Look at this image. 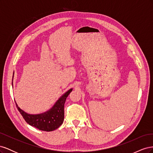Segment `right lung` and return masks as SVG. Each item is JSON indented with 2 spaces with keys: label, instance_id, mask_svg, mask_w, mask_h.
<instances>
[{
  "label": "right lung",
  "instance_id": "1",
  "mask_svg": "<svg viewBox=\"0 0 153 153\" xmlns=\"http://www.w3.org/2000/svg\"><path fill=\"white\" fill-rule=\"evenodd\" d=\"M72 90L73 89H70L66 92L60 97L52 108L43 113L29 114L22 110L16 103V107L25 121L30 126L38 128L41 131H52L57 129L63 123L64 119V103L67 97Z\"/></svg>",
  "mask_w": 153,
  "mask_h": 153
}]
</instances>
